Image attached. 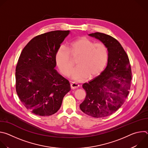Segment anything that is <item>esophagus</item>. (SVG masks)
<instances>
[{
    "mask_svg": "<svg viewBox=\"0 0 148 148\" xmlns=\"http://www.w3.org/2000/svg\"><path fill=\"white\" fill-rule=\"evenodd\" d=\"M70 87H71V88L74 90V89H75V88H77L79 87V85L78 84L75 83V82H72L70 84Z\"/></svg>",
    "mask_w": 148,
    "mask_h": 148,
    "instance_id": "34e87169",
    "label": "esophagus"
}]
</instances>
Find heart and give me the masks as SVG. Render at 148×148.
Masks as SVG:
<instances>
[{
	"instance_id": "1",
	"label": "heart",
	"mask_w": 148,
	"mask_h": 148,
	"mask_svg": "<svg viewBox=\"0 0 148 148\" xmlns=\"http://www.w3.org/2000/svg\"><path fill=\"white\" fill-rule=\"evenodd\" d=\"M108 50L105 45L95 43L87 37H81L71 43L67 49L60 46L55 55L56 64L63 75L69 77L73 67L72 58H77V67L71 75L73 79L82 81L88 76L93 78L104 70L108 61Z\"/></svg>"
}]
</instances>
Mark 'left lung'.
Segmentation results:
<instances>
[{
  "label": "left lung",
  "instance_id": "8db88e82",
  "mask_svg": "<svg viewBox=\"0 0 148 148\" xmlns=\"http://www.w3.org/2000/svg\"><path fill=\"white\" fill-rule=\"evenodd\" d=\"M89 36L106 46L109 57L104 71L82 85L87 95L79 108L91 116L103 118L114 113L124 103L131 88V67L127 54L116 39L99 32Z\"/></svg>",
  "mask_w": 148,
  "mask_h": 148
}]
</instances>
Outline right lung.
I'll use <instances>...</instances> for the list:
<instances>
[{"label":"right lung","instance_id":"obj_1","mask_svg":"<svg viewBox=\"0 0 148 148\" xmlns=\"http://www.w3.org/2000/svg\"><path fill=\"white\" fill-rule=\"evenodd\" d=\"M69 30L38 35L24 47L16 68V90L27 110L38 116H50L60 109L70 90L69 80L59 74L55 55Z\"/></svg>","mask_w":148,"mask_h":148}]
</instances>
